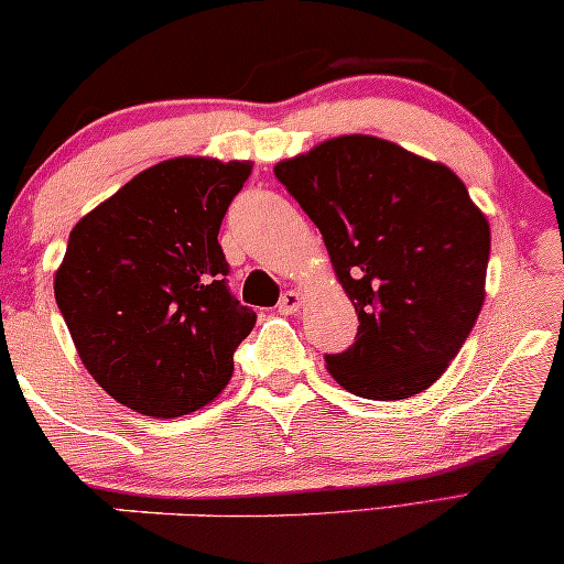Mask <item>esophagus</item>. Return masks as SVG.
Segmentation results:
<instances>
[{"label":"esophagus","instance_id":"1","mask_svg":"<svg viewBox=\"0 0 564 564\" xmlns=\"http://www.w3.org/2000/svg\"><path fill=\"white\" fill-rule=\"evenodd\" d=\"M301 304H304V299H301V293L299 291H285L283 296H281V301H279V311L281 314H296V311L301 308Z\"/></svg>","mask_w":564,"mask_h":564}]
</instances>
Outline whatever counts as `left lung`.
<instances>
[{
    "label": "left lung",
    "mask_w": 564,
    "mask_h": 564,
    "mask_svg": "<svg viewBox=\"0 0 564 564\" xmlns=\"http://www.w3.org/2000/svg\"><path fill=\"white\" fill-rule=\"evenodd\" d=\"M322 232L359 316L347 351L326 355L344 390L405 400L448 369L484 306L491 230L448 166L351 133L273 166Z\"/></svg>",
    "instance_id": "obj_1"
}]
</instances>
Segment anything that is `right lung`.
Masks as SVG:
<instances>
[{"label":"right lung","instance_id":"obj_1","mask_svg":"<svg viewBox=\"0 0 564 564\" xmlns=\"http://www.w3.org/2000/svg\"><path fill=\"white\" fill-rule=\"evenodd\" d=\"M250 162L176 156L133 176L70 232L55 301L90 377L151 417L205 408L232 377L256 311L217 242Z\"/></svg>","mask_w":564,"mask_h":564}]
</instances>
